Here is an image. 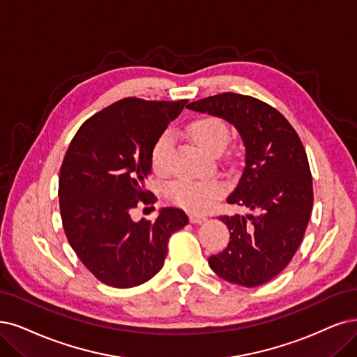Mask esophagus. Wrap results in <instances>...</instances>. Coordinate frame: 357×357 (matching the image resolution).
<instances>
[{
	"instance_id": "obj_1",
	"label": "esophagus",
	"mask_w": 357,
	"mask_h": 357,
	"mask_svg": "<svg viewBox=\"0 0 357 357\" xmlns=\"http://www.w3.org/2000/svg\"><path fill=\"white\" fill-rule=\"evenodd\" d=\"M190 222L191 223H203V222H206V216L199 215V213H191L190 215Z\"/></svg>"
}]
</instances>
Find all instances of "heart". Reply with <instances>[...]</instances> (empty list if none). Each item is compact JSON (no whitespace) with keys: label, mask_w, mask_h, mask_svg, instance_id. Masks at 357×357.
<instances>
[{"label":"heart","mask_w":357,"mask_h":357,"mask_svg":"<svg viewBox=\"0 0 357 357\" xmlns=\"http://www.w3.org/2000/svg\"><path fill=\"white\" fill-rule=\"evenodd\" d=\"M188 134L199 149L206 153H220L229 141V129L227 123L218 117L197 119L188 126ZM172 137L163 132L151 149V167L157 175H165L170 166ZM222 188L216 181H192L179 179L167 190L169 199L178 206L190 210H204L220 195Z\"/></svg>","instance_id":"heart-1"}]
</instances>
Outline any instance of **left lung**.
Listing matches in <instances>:
<instances>
[{
  "label": "left lung",
  "mask_w": 357,
  "mask_h": 357,
  "mask_svg": "<svg viewBox=\"0 0 357 357\" xmlns=\"http://www.w3.org/2000/svg\"><path fill=\"white\" fill-rule=\"evenodd\" d=\"M187 107L220 117L238 130L244 170L227 202L255 212L219 218L231 236L222 253L208 257V265L231 284H265L293 259L312 213L313 183L305 147L287 119L257 98L223 92Z\"/></svg>",
  "instance_id": "left-lung-1"
}]
</instances>
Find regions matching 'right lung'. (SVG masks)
Listing matches in <instances>:
<instances>
[{"label": "right lung", "instance_id": "1", "mask_svg": "<svg viewBox=\"0 0 357 357\" xmlns=\"http://www.w3.org/2000/svg\"><path fill=\"white\" fill-rule=\"evenodd\" d=\"M187 100L125 98L79 128L60 169L59 197L68 241L85 268L114 288L137 287L163 268L170 235L188 223L182 208L163 207L154 222L132 220L145 188L151 149Z\"/></svg>", "mask_w": 357, "mask_h": 357}]
</instances>
